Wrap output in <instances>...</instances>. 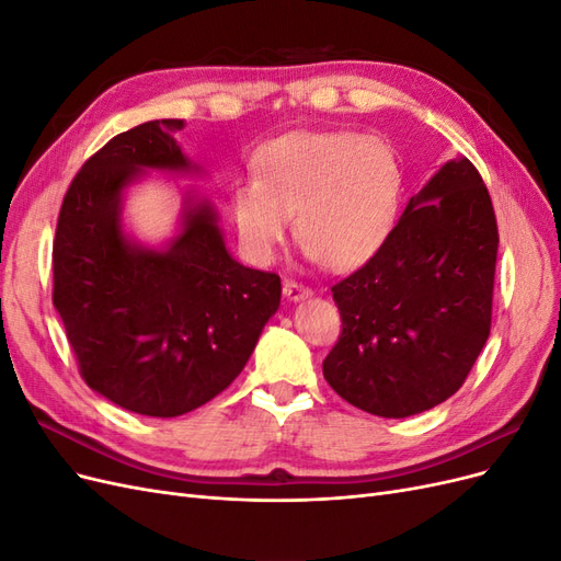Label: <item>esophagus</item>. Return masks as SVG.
Segmentation results:
<instances>
[{
	"label": "esophagus",
	"mask_w": 561,
	"mask_h": 561,
	"mask_svg": "<svg viewBox=\"0 0 561 561\" xmlns=\"http://www.w3.org/2000/svg\"><path fill=\"white\" fill-rule=\"evenodd\" d=\"M283 295H285L287 299H290V301H299V299L311 297L313 293H311V287L301 285V283H297V280H285V283H283Z\"/></svg>",
	"instance_id": "obj_1"
}]
</instances>
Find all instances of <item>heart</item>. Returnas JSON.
<instances>
[{
    "mask_svg": "<svg viewBox=\"0 0 561 561\" xmlns=\"http://www.w3.org/2000/svg\"><path fill=\"white\" fill-rule=\"evenodd\" d=\"M402 194V163L383 138L346 130L293 133L262 151L257 180L233 184L231 217L254 262L274 257L295 213L307 257L351 271L386 245Z\"/></svg>",
    "mask_w": 561,
    "mask_h": 561,
    "instance_id": "1",
    "label": "heart"
}]
</instances>
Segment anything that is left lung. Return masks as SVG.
Here are the masks:
<instances>
[{"label":"left lung","instance_id":"left-lung-1","mask_svg":"<svg viewBox=\"0 0 561 561\" xmlns=\"http://www.w3.org/2000/svg\"><path fill=\"white\" fill-rule=\"evenodd\" d=\"M496 215L466 157L410 198L386 245L332 285L342 334L322 375L363 412L404 419L451 398L486 344Z\"/></svg>","mask_w":561,"mask_h":561}]
</instances>
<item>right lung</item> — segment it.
Listing matches in <instances>:
<instances>
[{
  "label": "right lung",
  "mask_w": 561,
  "mask_h": 561,
  "mask_svg": "<svg viewBox=\"0 0 561 561\" xmlns=\"http://www.w3.org/2000/svg\"><path fill=\"white\" fill-rule=\"evenodd\" d=\"M182 128L147 122L95 151L62 198L54 241V307L83 381L159 419L222 393L280 307V278L231 257L208 201L184 198L165 248L124 233V190L142 171H201L173 138Z\"/></svg>",
  "instance_id": "1"
}]
</instances>
